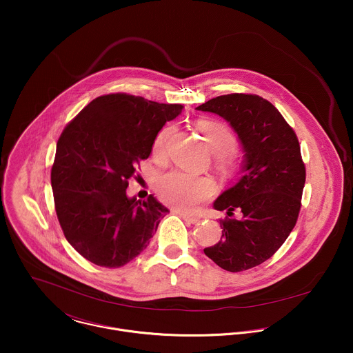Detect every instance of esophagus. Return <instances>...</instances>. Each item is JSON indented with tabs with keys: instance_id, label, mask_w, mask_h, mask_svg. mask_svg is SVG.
<instances>
[{
	"instance_id": "1",
	"label": "esophagus",
	"mask_w": 353,
	"mask_h": 353,
	"mask_svg": "<svg viewBox=\"0 0 353 353\" xmlns=\"http://www.w3.org/2000/svg\"><path fill=\"white\" fill-rule=\"evenodd\" d=\"M181 217L188 221V223H192V224H196V223H200L201 219L197 217V216H192V214H186V213H181Z\"/></svg>"
}]
</instances>
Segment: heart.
<instances>
[{"instance_id":"obj_1","label":"heart","mask_w":353,"mask_h":353,"mask_svg":"<svg viewBox=\"0 0 353 353\" xmlns=\"http://www.w3.org/2000/svg\"><path fill=\"white\" fill-rule=\"evenodd\" d=\"M197 129L201 132L203 140L213 153L214 164L224 171H231L235 167V159L231 152L238 145V136L234 129L224 121L206 118L197 122ZM174 132V126L163 128L152 147L154 157H161L165 152L167 143ZM156 192L160 200L167 205L183 210L193 212L201 202L208 200L213 193V183L206 178H194L183 172H170L157 181Z\"/></svg>"}]
</instances>
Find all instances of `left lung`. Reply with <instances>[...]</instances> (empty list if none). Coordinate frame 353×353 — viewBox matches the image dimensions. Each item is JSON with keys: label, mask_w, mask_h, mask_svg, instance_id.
<instances>
[{"label": "left lung", "mask_w": 353, "mask_h": 353, "mask_svg": "<svg viewBox=\"0 0 353 353\" xmlns=\"http://www.w3.org/2000/svg\"><path fill=\"white\" fill-rule=\"evenodd\" d=\"M197 110L227 119L245 150V175L213 205L227 212L221 239L203 252L228 272L248 270L277 252L298 221L305 182L299 140L280 111L258 95H221Z\"/></svg>", "instance_id": "8db88e82"}]
</instances>
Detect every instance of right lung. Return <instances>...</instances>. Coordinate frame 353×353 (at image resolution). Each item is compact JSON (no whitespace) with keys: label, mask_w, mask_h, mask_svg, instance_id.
Wrapping results in <instances>:
<instances>
[{"label":"right lung","mask_w":353,"mask_h":353,"mask_svg":"<svg viewBox=\"0 0 353 353\" xmlns=\"http://www.w3.org/2000/svg\"><path fill=\"white\" fill-rule=\"evenodd\" d=\"M182 104H164L125 92L88 103L62 130L51 188L66 241L85 259L121 268L150 245L170 210L150 196L128 199L130 178L151 154L153 141Z\"/></svg>","instance_id":"add662e5"}]
</instances>
